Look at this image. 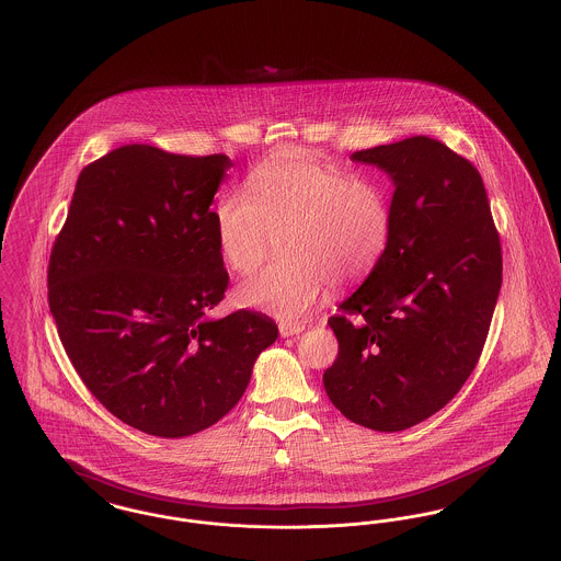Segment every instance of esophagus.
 <instances>
[{"mask_svg": "<svg viewBox=\"0 0 561 561\" xmlns=\"http://www.w3.org/2000/svg\"><path fill=\"white\" fill-rule=\"evenodd\" d=\"M302 324H293V322H279V335L282 337H293L302 333Z\"/></svg>", "mask_w": 561, "mask_h": 561, "instance_id": "obj_1", "label": "esophagus"}]
</instances>
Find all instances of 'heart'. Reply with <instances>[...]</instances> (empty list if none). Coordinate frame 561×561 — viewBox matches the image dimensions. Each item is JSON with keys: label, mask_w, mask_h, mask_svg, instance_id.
<instances>
[{"label": "heart", "mask_w": 561, "mask_h": 561, "mask_svg": "<svg viewBox=\"0 0 561 561\" xmlns=\"http://www.w3.org/2000/svg\"><path fill=\"white\" fill-rule=\"evenodd\" d=\"M224 262L252 273L279 237L275 260L237 288V301L279 318H299L327 286L363 282L385 256L392 209L382 183L313 158H273L214 205Z\"/></svg>", "instance_id": "heart-1"}]
</instances>
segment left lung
Wrapping results in <instances>:
<instances>
[{
    "label": "left lung",
    "mask_w": 561,
    "mask_h": 561,
    "mask_svg": "<svg viewBox=\"0 0 561 561\" xmlns=\"http://www.w3.org/2000/svg\"><path fill=\"white\" fill-rule=\"evenodd\" d=\"M392 183V232L365 284L329 318L340 354L333 405L374 432H403L472 376L502 288V245L474 164L430 136L352 153Z\"/></svg>",
    "instance_id": "1"
}]
</instances>
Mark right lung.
<instances>
[{
    "label": "right lung",
    "instance_id": "add662e5",
    "mask_svg": "<svg viewBox=\"0 0 561 561\" xmlns=\"http://www.w3.org/2000/svg\"><path fill=\"white\" fill-rule=\"evenodd\" d=\"M230 158L124 145L79 174L48 259V307L91 394L119 421L185 437L226 416L277 324L214 320L228 290L211 203Z\"/></svg>",
    "mask_w": 561,
    "mask_h": 561
}]
</instances>
